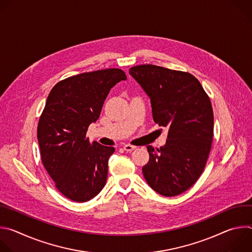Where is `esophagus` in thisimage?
<instances>
[{"label": "esophagus", "mask_w": 252, "mask_h": 252, "mask_svg": "<svg viewBox=\"0 0 252 252\" xmlns=\"http://www.w3.org/2000/svg\"><path fill=\"white\" fill-rule=\"evenodd\" d=\"M124 150L126 151V152H132L133 150H135V147H133V146H130V145H125L124 146Z\"/></svg>", "instance_id": "obj_1"}]
</instances>
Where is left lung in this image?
I'll return each mask as SVG.
<instances>
[{
  "label": "left lung",
  "mask_w": 252,
  "mask_h": 252,
  "mask_svg": "<svg viewBox=\"0 0 252 252\" xmlns=\"http://www.w3.org/2000/svg\"><path fill=\"white\" fill-rule=\"evenodd\" d=\"M129 74L150 96L155 123L168 127L164 147H147L150 160L142 167L143 176L163 196L181 194L196 183L211 150L209 96L187 71L140 64L130 67Z\"/></svg>",
  "instance_id": "1"
}]
</instances>
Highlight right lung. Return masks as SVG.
Masks as SVG:
<instances>
[{
    "label": "right lung",
    "instance_id": "add662e5",
    "mask_svg": "<svg viewBox=\"0 0 252 252\" xmlns=\"http://www.w3.org/2000/svg\"><path fill=\"white\" fill-rule=\"evenodd\" d=\"M123 80L121 68L98 69L66 78L49 94L37 131L41 158L58 190L70 200L89 201L106 183L115 148L90 142L87 131L111 89Z\"/></svg>",
    "mask_w": 252,
    "mask_h": 252
}]
</instances>
